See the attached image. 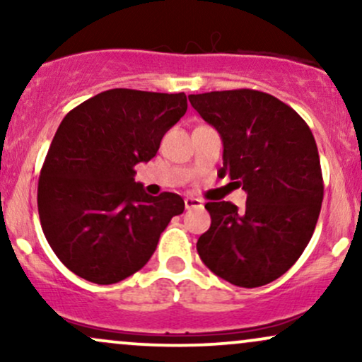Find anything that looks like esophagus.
Wrapping results in <instances>:
<instances>
[{
	"instance_id": "1",
	"label": "esophagus",
	"mask_w": 362,
	"mask_h": 362,
	"mask_svg": "<svg viewBox=\"0 0 362 362\" xmlns=\"http://www.w3.org/2000/svg\"><path fill=\"white\" fill-rule=\"evenodd\" d=\"M185 209H192V207H202V201L201 199L195 197H185Z\"/></svg>"
}]
</instances>
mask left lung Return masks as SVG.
<instances>
[{
  "mask_svg": "<svg viewBox=\"0 0 362 362\" xmlns=\"http://www.w3.org/2000/svg\"><path fill=\"white\" fill-rule=\"evenodd\" d=\"M223 139V168L247 192L243 209L207 202L211 226L197 252L211 272L259 288L288 272L317 226L323 178L317 143L298 112L257 90L189 95Z\"/></svg>",
  "mask_w": 362,
  "mask_h": 362,
  "instance_id": "1",
  "label": "left lung"
}]
</instances>
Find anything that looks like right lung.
<instances>
[{
	"label": "right lung",
	"mask_w": 362,
	"mask_h": 362,
	"mask_svg": "<svg viewBox=\"0 0 362 362\" xmlns=\"http://www.w3.org/2000/svg\"><path fill=\"white\" fill-rule=\"evenodd\" d=\"M187 112L185 93L102 91L68 112L40 170L37 206L49 245L69 271L115 284L146 265L178 194L149 195L134 167L151 160Z\"/></svg>",
	"instance_id": "obj_1"
}]
</instances>
